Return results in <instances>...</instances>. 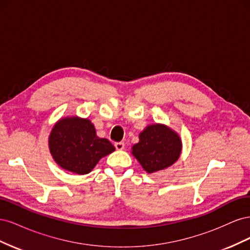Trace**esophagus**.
<instances>
[{
    "label": "esophagus",
    "mask_w": 250,
    "mask_h": 250,
    "mask_svg": "<svg viewBox=\"0 0 250 250\" xmlns=\"http://www.w3.org/2000/svg\"><path fill=\"white\" fill-rule=\"evenodd\" d=\"M115 147L117 150H123L125 148V144L124 142H117L115 143Z\"/></svg>",
    "instance_id": "34e87169"
}]
</instances>
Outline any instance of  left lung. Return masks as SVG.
Masks as SVG:
<instances>
[{"mask_svg":"<svg viewBox=\"0 0 250 250\" xmlns=\"http://www.w3.org/2000/svg\"><path fill=\"white\" fill-rule=\"evenodd\" d=\"M181 141L177 133L165 125H150L140 134L132 154L144 170L153 173L170 167L180 155Z\"/></svg>","mask_w":250,"mask_h":250,"instance_id":"obj_1","label":"left lung"}]
</instances>
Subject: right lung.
<instances>
[{"instance_id":"right-lung-1","label":"right lung","mask_w":250,"mask_h":250,"mask_svg":"<svg viewBox=\"0 0 250 250\" xmlns=\"http://www.w3.org/2000/svg\"><path fill=\"white\" fill-rule=\"evenodd\" d=\"M49 147L60 167L80 175L89 173L103 156L115 151L108 140L97 137L89 120L73 117L53 127Z\"/></svg>"}]
</instances>
